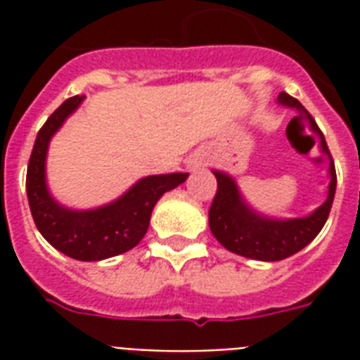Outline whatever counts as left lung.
<instances>
[{"label":"left lung","instance_id":"8db88e82","mask_svg":"<svg viewBox=\"0 0 360 360\" xmlns=\"http://www.w3.org/2000/svg\"><path fill=\"white\" fill-rule=\"evenodd\" d=\"M278 104L295 110L299 117L307 120L310 130L318 136L319 149L329 157L330 181L327 186L325 202L318 209H314L312 213L307 217H297V219H274V217L262 214L252 205H248V202L240 194L237 181L230 174L213 169L217 183H219V191L213 200V205L209 209L211 233L226 250L243 257L257 259V262H280L310 245L329 219L336 192L335 162L330 157L325 136L318 129L312 115L308 114L297 98L288 93H280Z\"/></svg>","mask_w":360,"mask_h":360}]
</instances>
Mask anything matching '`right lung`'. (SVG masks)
<instances>
[{"mask_svg":"<svg viewBox=\"0 0 360 360\" xmlns=\"http://www.w3.org/2000/svg\"><path fill=\"white\" fill-rule=\"evenodd\" d=\"M84 98L86 95L67 98L42 124L27 164L25 191L37 230L56 250L80 262H101L134 248L149 228L153 207L166 192L185 183L188 174L141 177L117 200L95 209H70L59 203L48 188V147Z\"/></svg>","mask_w":360,"mask_h":360,"instance_id":"obj_1","label":"right lung"}]
</instances>
